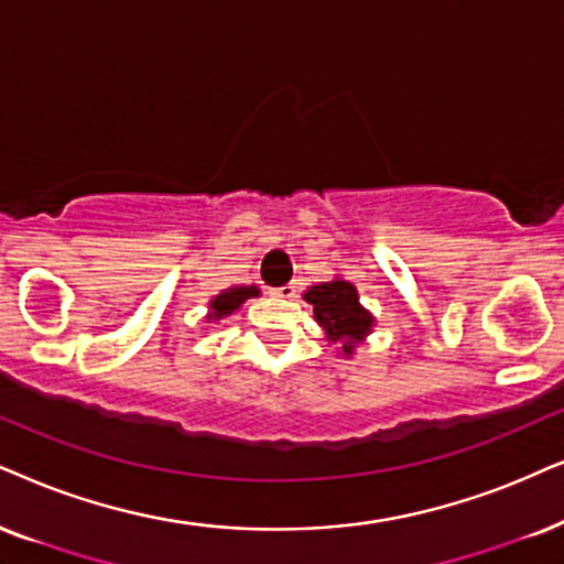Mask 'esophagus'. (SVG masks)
I'll return each mask as SVG.
<instances>
[{
	"mask_svg": "<svg viewBox=\"0 0 564 564\" xmlns=\"http://www.w3.org/2000/svg\"><path fill=\"white\" fill-rule=\"evenodd\" d=\"M270 294L278 296V299H294L296 296V286H294V283H286V286L273 289V291H270Z\"/></svg>",
	"mask_w": 564,
	"mask_h": 564,
	"instance_id": "esophagus-1",
	"label": "esophagus"
}]
</instances>
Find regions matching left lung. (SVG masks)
Here are the masks:
<instances>
[{"label":"left lung","instance_id":"left-lung-1","mask_svg":"<svg viewBox=\"0 0 564 564\" xmlns=\"http://www.w3.org/2000/svg\"><path fill=\"white\" fill-rule=\"evenodd\" d=\"M304 299L315 306V319L325 330V338L330 344H340L344 356H351L356 344L372 333V312L359 304L356 286L344 278L310 286L304 291Z\"/></svg>","mask_w":564,"mask_h":564}]
</instances>
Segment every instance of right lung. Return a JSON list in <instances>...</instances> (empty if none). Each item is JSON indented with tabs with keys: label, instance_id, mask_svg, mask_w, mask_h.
<instances>
[{
	"label": "right lung",
	"instance_id": "obj_1",
	"mask_svg": "<svg viewBox=\"0 0 564 564\" xmlns=\"http://www.w3.org/2000/svg\"><path fill=\"white\" fill-rule=\"evenodd\" d=\"M260 296L258 286H231L226 291H220L218 296L210 299V315L208 319H220V317H229L234 312L239 310L247 299Z\"/></svg>",
	"mask_w": 564,
	"mask_h": 564
}]
</instances>
